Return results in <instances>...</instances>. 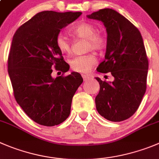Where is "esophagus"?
<instances>
[{"mask_svg": "<svg viewBox=\"0 0 159 159\" xmlns=\"http://www.w3.org/2000/svg\"><path fill=\"white\" fill-rule=\"evenodd\" d=\"M82 78H83V80H84V81H87V80L89 79L90 77L89 76V75H82Z\"/></svg>", "mask_w": 159, "mask_h": 159, "instance_id": "1", "label": "esophagus"}]
</instances>
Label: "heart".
<instances>
[{
  "label": "heart",
  "instance_id": "obj_1",
  "mask_svg": "<svg viewBox=\"0 0 159 159\" xmlns=\"http://www.w3.org/2000/svg\"><path fill=\"white\" fill-rule=\"evenodd\" d=\"M97 32V29L94 25L89 23H80L70 29L73 36L78 38L86 39L85 49L100 51L105 46V38L101 34ZM56 45L59 52L64 55H70L72 52V47L70 41L65 36L59 34L56 38ZM96 57L93 53L75 56L70 61L71 69L79 73H88L92 67L96 64Z\"/></svg>",
  "mask_w": 159,
  "mask_h": 159
}]
</instances>
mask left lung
<instances>
[{
	"mask_svg": "<svg viewBox=\"0 0 159 159\" xmlns=\"http://www.w3.org/2000/svg\"><path fill=\"white\" fill-rule=\"evenodd\" d=\"M103 23L107 33L105 59L97 67L109 72L112 82L102 81L96 96V110L111 121L128 119L136 111L147 89L148 59L139 30L120 13L103 8L87 16Z\"/></svg>",
	"mask_w": 159,
	"mask_h": 159,
	"instance_id": "8db88e82",
	"label": "left lung"
}]
</instances>
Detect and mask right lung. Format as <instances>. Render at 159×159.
I'll return each mask as SVG.
<instances>
[{
  "label": "right lung",
  "mask_w": 159,
  "mask_h": 159,
  "mask_svg": "<svg viewBox=\"0 0 159 159\" xmlns=\"http://www.w3.org/2000/svg\"><path fill=\"white\" fill-rule=\"evenodd\" d=\"M81 15L41 11L19 26L13 36L8 71L15 98L28 117L41 125L54 126L69 117L73 96L83 82L78 72L56 79L51 76L54 69L64 74L69 70L56 38L60 30Z\"/></svg>",
  "instance_id": "obj_1"
}]
</instances>
